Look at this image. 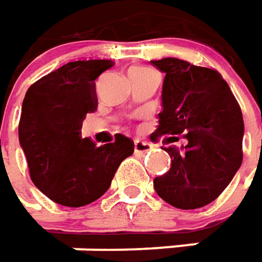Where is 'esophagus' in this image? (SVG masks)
Instances as JSON below:
<instances>
[{
  "instance_id": "34e87169",
  "label": "esophagus",
  "mask_w": 262,
  "mask_h": 262,
  "mask_svg": "<svg viewBox=\"0 0 262 262\" xmlns=\"http://www.w3.org/2000/svg\"><path fill=\"white\" fill-rule=\"evenodd\" d=\"M152 149V145L148 142H143V140H135V154H146Z\"/></svg>"
}]
</instances>
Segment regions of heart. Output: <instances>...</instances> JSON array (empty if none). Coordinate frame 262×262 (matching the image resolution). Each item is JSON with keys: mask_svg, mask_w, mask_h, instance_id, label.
I'll list each match as a JSON object with an SVG mask.
<instances>
[{"mask_svg": "<svg viewBox=\"0 0 262 262\" xmlns=\"http://www.w3.org/2000/svg\"><path fill=\"white\" fill-rule=\"evenodd\" d=\"M150 71H154V69L146 68V67H133V68L129 69L127 75L129 74H138V72H150Z\"/></svg>", "mask_w": 262, "mask_h": 262, "instance_id": "obj_1", "label": "heart"}]
</instances>
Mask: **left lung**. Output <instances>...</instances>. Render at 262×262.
<instances>
[{"label":"left lung","mask_w":262,"mask_h":262,"mask_svg":"<svg viewBox=\"0 0 262 262\" xmlns=\"http://www.w3.org/2000/svg\"><path fill=\"white\" fill-rule=\"evenodd\" d=\"M165 74L162 112L152 142L168 145L171 168L154 180L158 195L183 210L216 200L242 164L244 119L228 82L212 68L187 60H150ZM183 137L185 145L172 143Z\"/></svg>","instance_id":"left-lung-1"}]
</instances>
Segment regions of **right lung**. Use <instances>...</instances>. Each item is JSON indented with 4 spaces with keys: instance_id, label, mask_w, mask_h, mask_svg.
<instances>
[{
    "instance_id": "1",
    "label": "right lung",
    "mask_w": 262,
    "mask_h": 262,
    "mask_svg": "<svg viewBox=\"0 0 262 262\" xmlns=\"http://www.w3.org/2000/svg\"><path fill=\"white\" fill-rule=\"evenodd\" d=\"M113 65L107 59L68 62L36 81L24 97L18 139L29 174L60 206L81 207L100 199L135 150L133 140L120 133L103 146L81 136L86 113L98 104L94 81Z\"/></svg>"
}]
</instances>
